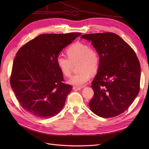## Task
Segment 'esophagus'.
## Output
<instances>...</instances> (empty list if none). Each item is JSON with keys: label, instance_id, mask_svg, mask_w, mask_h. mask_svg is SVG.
<instances>
[{"label": "esophagus", "instance_id": "1", "mask_svg": "<svg viewBox=\"0 0 149 149\" xmlns=\"http://www.w3.org/2000/svg\"><path fill=\"white\" fill-rule=\"evenodd\" d=\"M81 89V87L80 86H74L73 89L74 91H80Z\"/></svg>", "mask_w": 149, "mask_h": 149}]
</instances>
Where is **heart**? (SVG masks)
<instances>
[{
	"label": "heart",
	"mask_w": 149,
	"mask_h": 149,
	"mask_svg": "<svg viewBox=\"0 0 149 149\" xmlns=\"http://www.w3.org/2000/svg\"><path fill=\"white\" fill-rule=\"evenodd\" d=\"M66 52L68 57L59 56L56 59L57 65L63 75L69 77L74 65L77 62V69L80 70L70 78L68 83L75 86L87 83L92 73H96L99 68L100 59L97 49L86 43L75 42L68 47Z\"/></svg>",
	"instance_id": "1"
}]
</instances>
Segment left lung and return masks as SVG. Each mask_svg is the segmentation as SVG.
Instances as JSON below:
<instances>
[{
  "label": "left lung",
  "mask_w": 149,
  "mask_h": 149,
  "mask_svg": "<svg viewBox=\"0 0 149 149\" xmlns=\"http://www.w3.org/2000/svg\"><path fill=\"white\" fill-rule=\"evenodd\" d=\"M100 56L98 72L92 82L94 95L91 110L103 118L118 116L127 110L139 91L140 64L130 45L113 33L84 34Z\"/></svg>",
  "instance_id": "8db88e82"
}]
</instances>
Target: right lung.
Instances as JSON below:
<instances>
[{
	"label": "right lung",
	"instance_id": "right-lung-1",
	"mask_svg": "<svg viewBox=\"0 0 149 149\" xmlns=\"http://www.w3.org/2000/svg\"><path fill=\"white\" fill-rule=\"evenodd\" d=\"M81 34L39 35L19 49L10 84L21 106L38 118H48L63 107L72 87L63 81L56 59L60 51Z\"/></svg>",
	"mask_w": 149,
	"mask_h": 149
}]
</instances>
